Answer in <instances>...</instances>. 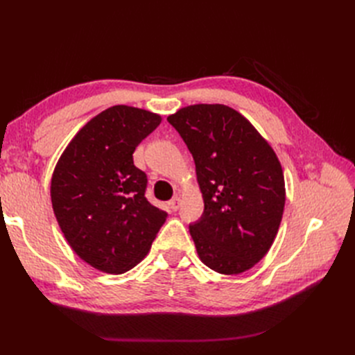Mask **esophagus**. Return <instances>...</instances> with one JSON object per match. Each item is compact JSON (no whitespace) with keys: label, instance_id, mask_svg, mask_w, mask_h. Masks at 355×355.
I'll use <instances>...</instances> for the list:
<instances>
[{"label":"esophagus","instance_id":"obj_1","mask_svg":"<svg viewBox=\"0 0 355 355\" xmlns=\"http://www.w3.org/2000/svg\"><path fill=\"white\" fill-rule=\"evenodd\" d=\"M168 207H170V210H173V211L179 210V207H180V198L175 197L173 200H170L168 201Z\"/></svg>","mask_w":355,"mask_h":355}]
</instances>
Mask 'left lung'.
<instances>
[{
	"label": "left lung",
	"mask_w": 355,
	"mask_h": 355,
	"mask_svg": "<svg viewBox=\"0 0 355 355\" xmlns=\"http://www.w3.org/2000/svg\"><path fill=\"white\" fill-rule=\"evenodd\" d=\"M167 121L196 161L204 211L189 234L201 262L225 275L250 270L271 249L284 211V175L274 149L227 105H189Z\"/></svg>",
	"instance_id": "obj_1"
}]
</instances>
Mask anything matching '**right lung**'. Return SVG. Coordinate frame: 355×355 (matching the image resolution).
Here are the masks:
<instances>
[{"label": "right lung", "instance_id": "obj_1", "mask_svg": "<svg viewBox=\"0 0 355 355\" xmlns=\"http://www.w3.org/2000/svg\"><path fill=\"white\" fill-rule=\"evenodd\" d=\"M161 123L127 105L102 111L73 136L51 176L53 211L71 249L106 274L132 270L148 254L167 213L145 197L133 153Z\"/></svg>", "mask_w": 355, "mask_h": 355}]
</instances>
